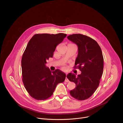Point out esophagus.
Listing matches in <instances>:
<instances>
[{
  "label": "esophagus",
  "mask_w": 123,
  "mask_h": 123,
  "mask_svg": "<svg viewBox=\"0 0 123 123\" xmlns=\"http://www.w3.org/2000/svg\"><path fill=\"white\" fill-rule=\"evenodd\" d=\"M65 82H69V80H68L67 76V74H66V76L65 80Z\"/></svg>",
  "instance_id": "34e87169"
}]
</instances>
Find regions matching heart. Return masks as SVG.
Segmentation results:
<instances>
[{"label":"heart","instance_id":"obj_1","mask_svg":"<svg viewBox=\"0 0 123 123\" xmlns=\"http://www.w3.org/2000/svg\"><path fill=\"white\" fill-rule=\"evenodd\" d=\"M63 69H65V67H63Z\"/></svg>","mask_w":123,"mask_h":123}]
</instances>
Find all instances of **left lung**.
<instances>
[{"label": "left lung", "mask_w": 123, "mask_h": 123, "mask_svg": "<svg viewBox=\"0 0 123 123\" xmlns=\"http://www.w3.org/2000/svg\"><path fill=\"white\" fill-rule=\"evenodd\" d=\"M67 38L78 46L74 68L81 72L77 76L72 73L67 75L69 80L76 85L70 93L78 100H85L94 94L99 85L104 69L102 51L97 42L87 36L74 34Z\"/></svg>", "instance_id": "1"}]
</instances>
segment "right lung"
I'll return each mask as SVG.
<instances>
[{
  "mask_svg": "<svg viewBox=\"0 0 123 123\" xmlns=\"http://www.w3.org/2000/svg\"><path fill=\"white\" fill-rule=\"evenodd\" d=\"M66 36L64 33L37 34L29 41L21 59L22 80L33 98L37 100L49 98L57 85L64 81L66 76L64 73L58 69L50 71L46 64Z\"/></svg>",
  "mask_w": 123,
  "mask_h": 123,
  "instance_id": "right-lung-1",
  "label": "right lung"
}]
</instances>
